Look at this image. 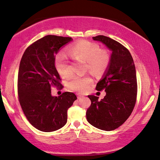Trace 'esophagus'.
<instances>
[{"instance_id": "esophagus-1", "label": "esophagus", "mask_w": 160, "mask_h": 160, "mask_svg": "<svg viewBox=\"0 0 160 160\" xmlns=\"http://www.w3.org/2000/svg\"><path fill=\"white\" fill-rule=\"evenodd\" d=\"M82 97H83L82 94H77V98H78V99H82Z\"/></svg>"}]
</instances>
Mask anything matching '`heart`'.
<instances>
[{
  "instance_id": "b5f03b06",
  "label": "heart",
  "mask_w": 160,
  "mask_h": 160,
  "mask_svg": "<svg viewBox=\"0 0 160 160\" xmlns=\"http://www.w3.org/2000/svg\"><path fill=\"white\" fill-rule=\"evenodd\" d=\"M68 56L73 60L86 61L87 68L91 73L98 74L104 72L110 62V56L107 51L100 50L97 43L87 40L78 41L68 48ZM55 64L56 69L63 78L72 74V68L65 56H56ZM92 79L88 76L73 77L68 83L71 89L78 92H84L90 88Z\"/></svg>"
}]
</instances>
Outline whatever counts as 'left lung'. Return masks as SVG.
Segmentation results:
<instances>
[{
	"instance_id": "left-lung-1",
	"label": "left lung",
	"mask_w": 160,
	"mask_h": 160,
	"mask_svg": "<svg viewBox=\"0 0 160 160\" xmlns=\"http://www.w3.org/2000/svg\"><path fill=\"white\" fill-rule=\"evenodd\" d=\"M102 42L112 51L109 65L96 89L104 90L103 99L88 95L92 104L87 109V119L97 128L112 131L119 127L131 115L136 104V69L128 49L117 41L104 36L92 38Z\"/></svg>"
}]
</instances>
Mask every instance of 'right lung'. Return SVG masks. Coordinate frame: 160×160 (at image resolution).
I'll return each instance as SVG.
<instances>
[{
	"label": "right lung",
	"mask_w": 160,
	"mask_h": 160,
	"mask_svg": "<svg viewBox=\"0 0 160 160\" xmlns=\"http://www.w3.org/2000/svg\"><path fill=\"white\" fill-rule=\"evenodd\" d=\"M73 39L48 35L31 44L22 56L18 74L21 109L31 124L41 132L61 129L67 122V111L77 99L72 92L52 97V87H63L55 66L56 54Z\"/></svg>",
	"instance_id": "right-lung-1"
}]
</instances>
